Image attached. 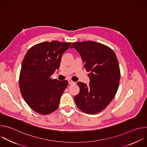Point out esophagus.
<instances>
[{"instance_id": "obj_1", "label": "esophagus", "mask_w": 147, "mask_h": 147, "mask_svg": "<svg viewBox=\"0 0 147 147\" xmlns=\"http://www.w3.org/2000/svg\"><path fill=\"white\" fill-rule=\"evenodd\" d=\"M68 82H69V84H70V85H71V84H75V82H74V81H73L70 80H68Z\"/></svg>"}]
</instances>
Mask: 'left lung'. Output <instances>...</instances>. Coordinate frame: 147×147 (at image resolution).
I'll return each instance as SVG.
<instances>
[{
  "label": "left lung",
  "mask_w": 147,
  "mask_h": 147,
  "mask_svg": "<svg viewBox=\"0 0 147 147\" xmlns=\"http://www.w3.org/2000/svg\"><path fill=\"white\" fill-rule=\"evenodd\" d=\"M86 70L90 72V84H77L78 94L74 96L77 107L87 114H96L110 103L118 90L120 72L114 51L108 47L89 40L74 42Z\"/></svg>",
  "instance_id": "obj_1"
}]
</instances>
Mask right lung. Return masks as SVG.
<instances>
[{
    "mask_svg": "<svg viewBox=\"0 0 147 147\" xmlns=\"http://www.w3.org/2000/svg\"><path fill=\"white\" fill-rule=\"evenodd\" d=\"M70 45V42H44L31 47L25 55L20 89L28 105L38 113L48 115L59 107L68 81L52 80L51 76L59 69L62 55Z\"/></svg>",
    "mask_w": 147,
    "mask_h": 147,
    "instance_id": "1",
    "label": "right lung"
}]
</instances>
